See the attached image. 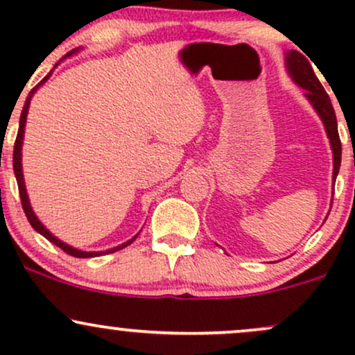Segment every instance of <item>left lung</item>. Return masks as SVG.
Masks as SVG:
<instances>
[{
    "label": "left lung",
    "mask_w": 355,
    "mask_h": 355,
    "mask_svg": "<svg viewBox=\"0 0 355 355\" xmlns=\"http://www.w3.org/2000/svg\"><path fill=\"white\" fill-rule=\"evenodd\" d=\"M285 68H287V73L291 75V78L294 80V83L299 85L302 89H305L304 93L305 98L309 100V103L312 105V108L315 110L317 115L320 116L322 123H324L325 133H327L329 141H331V148L334 155L332 180L336 182L337 173H339V168H340L342 145H340L339 132H337V118L331 103V98H329V95L325 93V89L320 85L319 78H317L315 73H313L309 60L300 55L299 51L291 50L285 53Z\"/></svg>",
    "instance_id": "8db88e82"
}]
</instances>
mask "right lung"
I'll return each mask as SVG.
<instances>
[{
    "label": "right lung",
    "instance_id": "obj_1",
    "mask_svg": "<svg viewBox=\"0 0 355 355\" xmlns=\"http://www.w3.org/2000/svg\"><path fill=\"white\" fill-rule=\"evenodd\" d=\"M76 51H78V48H76V50H73V51L68 53L67 56H71L73 53H76ZM67 56H63V60L67 58ZM60 61H61V60H60ZM60 61H58V63H60ZM58 63H56V64H58ZM56 64H55V68H56ZM51 73H53V70H51L50 73H48V75L44 76V78H43L42 81H40V83L36 85V87H35L33 89H31L30 95H28L26 101H24V107H23L21 116H19V128H18V135H16L15 152H13V170H15L16 182H18L19 197H21V205H23V210H24V214H26L28 220H30L31 227H33V229H35L36 232H38V234H42L44 239H48V240H50L51 243H55L56 247H60L61 250L67 252V254H70V255H73V257H78V259H88V257H98V255H101V254H113V252L121 250V248H125L126 245H130V243H132L133 240H135V239L138 237V234L135 235V237H132L130 240H126V242H125V243H121V245L113 247V248H108V250H103V252H85V250H78V248H75V247L68 245V243L61 242V240H60L58 237H55V235H53L51 232L48 230L46 227H44L42 222H40L38 217H36V215H35L33 209H31L30 198H28V193H26V185H24V178H23V165H21V148H23V138H24V125H26V115H28V110H30L31 98H33V95L36 93V89H38V88L42 87V85L44 83V81H46L48 78H50Z\"/></svg>",
    "mask_w": 355,
    "mask_h": 355
}]
</instances>
